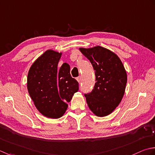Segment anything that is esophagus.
Instances as JSON below:
<instances>
[{
  "label": "esophagus",
  "mask_w": 155,
  "mask_h": 155,
  "mask_svg": "<svg viewBox=\"0 0 155 155\" xmlns=\"http://www.w3.org/2000/svg\"><path fill=\"white\" fill-rule=\"evenodd\" d=\"M76 80H77V81L79 82V83H80V82L81 81V77H80V76L78 77V78H76Z\"/></svg>",
  "instance_id": "esophagus-1"
}]
</instances>
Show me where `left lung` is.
<instances>
[{
	"mask_svg": "<svg viewBox=\"0 0 155 155\" xmlns=\"http://www.w3.org/2000/svg\"><path fill=\"white\" fill-rule=\"evenodd\" d=\"M80 50L95 71L94 89L84 94L88 107L97 116H108L119 105L124 94L127 75L124 65L114 53L102 47Z\"/></svg>",
	"mask_w": 155,
	"mask_h": 155,
	"instance_id": "obj_1",
	"label": "left lung"
}]
</instances>
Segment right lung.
<instances>
[{"label":"right lung","mask_w":155,"mask_h":155,"mask_svg":"<svg viewBox=\"0 0 155 155\" xmlns=\"http://www.w3.org/2000/svg\"><path fill=\"white\" fill-rule=\"evenodd\" d=\"M61 53L47 50L35 61L28 73L27 89L37 109L43 116L59 118L79 90V84L64 63L58 68Z\"/></svg>","instance_id":"add662e5"}]
</instances>
